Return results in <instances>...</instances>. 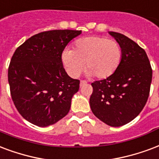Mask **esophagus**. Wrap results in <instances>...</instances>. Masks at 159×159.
I'll return each instance as SVG.
<instances>
[{
  "instance_id": "esophagus-1",
  "label": "esophagus",
  "mask_w": 159,
  "mask_h": 159,
  "mask_svg": "<svg viewBox=\"0 0 159 159\" xmlns=\"http://www.w3.org/2000/svg\"><path fill=\"white\" fill-rule=\"evenodd\" d=\"M86 83H87V82H86V81H83V80H82V81L80 82V86L82 87V86L85 85Z\"/></svg>"
}]
</instances>
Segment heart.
<instances>
[{"label":"heart","mask_w":159,"mask_h":159,"mask_svg":"<svg viewBox=\"0 0 159 159\" xmlns=\"http://www.w3.org/2000/svg\"><path fill=\"white\" fill-rule=\"evenodd\" d=\"M121 58L120 43L100 36L82 38L75 43L73 50L66 49L61 54L62 63L71 77H77L86 66L89 76L107 78L118 68Z\"/></svg>","instance_id":"b5f03b06"}]
</instances>
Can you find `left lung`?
Here are the masks:
<instances>
[{
    "mask_svg": "<svg viewBox=\"0 0 159 159\" xmlns=\"http://www.w3.org/2000/svg\"><path fill=\"white\" fill-rule=\"evenodd\" d=\"M109 34L121 47V61L111 76L92 83L89 103L101 121L119 127L134 120L145 106L152 70L145 50L136 42L119 33Z\"/></svg>",
    "mask_w": 159,
    "mask_h": 159,
    "instance_id": "left-lung-1",
    "label": "left lung"
}]
</instances>
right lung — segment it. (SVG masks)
Masks as SVG:
<instances>
[{"instance_id":"1","label":"right lung","mask_w":159,"mask_h":159,"mask_svg":"<svg viewBox=\"0 0 159 159\" xmlns=\"http://www.w3.org/2000/svg\"><path fill=\"white\" fill-rule=\"evenodd\" d=\"M81 30H51L29 38L11 60L8 83L18 112L32 124L46 127L66 116L79 80L66 72L61 54Z\"/></svg>"}]
</instances>
